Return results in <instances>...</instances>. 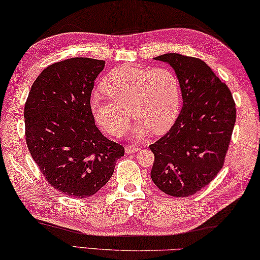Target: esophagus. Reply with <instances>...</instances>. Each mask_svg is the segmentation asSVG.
<instances>
[{
    "instance_id": "34e87169",
    "label": "esophagus",
    "mask_w": 260,
    "mask_h": 260,
    "mask_svg": "<svg viewBox=\"0 0 260 260\" xmlns=\"http://www.w3.org/2000/svg\"><path fill=\"white\" fill-rule=\"evenodd\" d=\"M138 150H139V148L135 147V146H126L125 147V152L126 153H134V152H137Z\"/></svg>"
}]
</instances>
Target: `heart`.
Returning <instances> with one entry per match:
<instances>
[{"label":"heart","mask_w":260,"mask_h":260,"mask_svg":"<svg viewBox=\"0 0 260 260\" xmlns=\"http://www.w3.org/2000/svg\"><path fill=\"white\" fill-rule=\"evenodd\" d=\"M101 88L109 99L93 95L91 111L101 128L113 137L128 128V111L138 120L132 137L141 139L150 131H166L181 107L179 81L165 67L125 63L108 73Z\"/></svg>","instance_id":"b5f03b06"}]
</instances>
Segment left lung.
<instances>
[{"label": "left lung", "instance_id": "obj_1", "mask_svg": "<svg viewBox=\"0 0 260 260\" xmlns=\"http://www.w3.org/2000/svg\"><path fill=\"white\" fill-rule=\"evenodd\" d=\"M173 67L181 85L183 108L167 134L149 146L155 155L151 179L171 197L198 193L224 164L236 123L230 89L206 63L195 57H155Z\"/></svg>", "mask_w": 260, "mask_h": 260}]
</instances>
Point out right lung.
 Segmentation results:
<instances>
[{
    "label": "right lung",
    "mask_w": 260,
    "mask_h": 260,
    "mask_svg": "<svg viewBox=\"0 0 260 260\" xmlns=\"http://www.w3.org/2000/svg\"><path fill=\"white\" fill-rule=\"evenodd\" d=\"M104 60L65 59L45 68L24 105L25 141L46 181L60 193L85 199L102 188L124 148L105 138L91 111L94 81Z\"/></svg>",
    "instance_id": "right-lung-1"
}]
</instances>
